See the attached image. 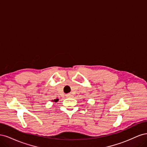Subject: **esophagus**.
Segmentation results:
<instances>
[{"mask_svg":"<svg viewBox=\"0 0 147 147\" xmlns=\"http://www.w3.org/2000/svg\"><path fill=\"white\" fill-rule=\"evenodd\" d=\"M66 96L67 97H71V94H67L66 95Z\"/></svg>","mask_w":147,"mask_h":147,"instance_id":"1","label":"esophagus"}]
</instances>
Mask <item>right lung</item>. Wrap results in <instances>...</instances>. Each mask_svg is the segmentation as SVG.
Returning a JSON list of instances; mask_svg holds the SVG:
<instances>
[{
  "label": "right lung",
  "mask_w": 147,
  "mask_h": 147,
  "mask_svg": "<svg viewBox=\"0 0 147 147\" xmlns=\"http://www.w3.org/2000/svg\"><path fill=\"white\" fill-rule=\"evenodd\" d=\"M58 99H55L54 100H52V101H53V102H57V101H58Z\"/></svg>",
  "instance_id": "add662e5"
}]
</instances>
